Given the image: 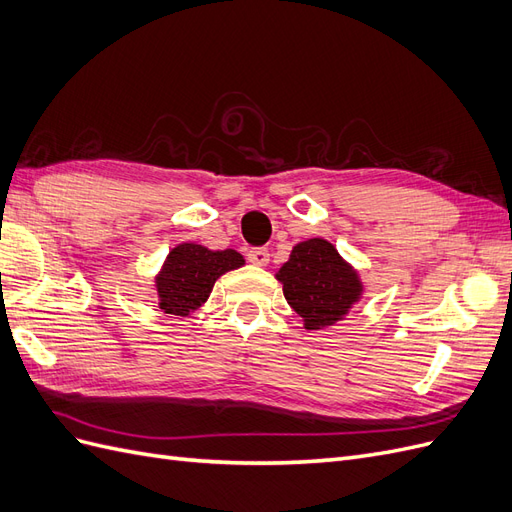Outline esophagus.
I'll return each instance as SVG.
<instances>
[{
	"mask_svg": "<svg viewBox=\"0 0 512 512\" xmlns=\"http://www.w3.org/2000/svg\"><path fill=\"white\" fill-rule=\"evenodd\" d=\"M247 260L256 267H267L269 265V250L267 247H254V250L247 252Z\"/></svg>",
	"mask_w": 512,
	"mask_h": 512,
	"instance_id": "34e87169",
	"label": "esophagus"
}]
</instances>
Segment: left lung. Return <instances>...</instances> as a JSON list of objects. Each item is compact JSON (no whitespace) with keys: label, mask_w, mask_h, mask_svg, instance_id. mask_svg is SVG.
Instances as JSON below:
<instances>
[{"label":"left lung","mask_w":512,"mask_h":512,"mask_svg":"<svg viewBox=\"0 0 512 512\" xmlns=\"http://www.w3.org/2000/svg\"><path fill=\"white\" fill-rule=\"evenodd\" d=\"M275 277L307 331L333 327L363 294L359 273L339 256L333 243L320 237L294 245L288 262Z\"/></svg>","instance_id":"8db88e82"}]
</instances>
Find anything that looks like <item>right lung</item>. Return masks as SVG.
Returning <instances> with one entry per match:
<instances>
[{"label": "right lung", "mask_w": 512, "mask_h": 512, "mask_svg": "<svg viewBox=\"0 0 512 512\" xmlns=\"http://www.w3.org/2000/svg\"><path fill=\"white\" fill-rule=\"evenodd\" d=\"M243 265V256L235 250L213 252L198 243H179L168 252L156 277L158 305L164 314L188 318L209 299L220 275Z\"/></svg>", "instance_id": "add662e5"}]
</instances>
